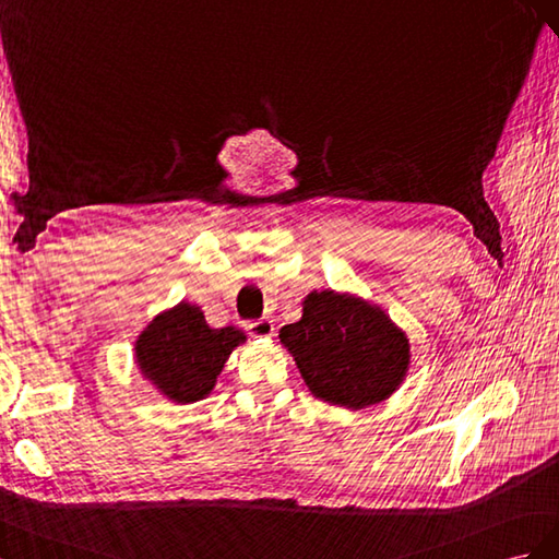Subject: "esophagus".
<instances>
[{
	"label": "esophagus",
	"mask_w": 559,
	"mask_h": 559,
	"mask_svg": "<svg viewBox=\"0 0 559 559\" xmlns=\"http://www.w3.org/2000/svg\"><path fill=\"white\" fill-rule=\"evenodd\" d=\"M248 330L252 337H271V334H274V323H271L269 318H260V321L248 323Z\"/></svg>",
	"instance_id": "esophagus-1"
}]
</instances>
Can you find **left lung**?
I'll return each mask as SVG.
<instances>
[{"instance_id": "1", "label": "left lung", "mask_w": 559, "mask_h": 559, "mask_svg": "<svg viewBox=\"0 0 559 559\" xmlns=\"http://www.w3.org/2000/svg\"><path fill=\"white\" fill-rule=\"evenodd\" d=\"M309 391L360 409L389 397L407 372L409 344L379 307L334 290L311 293L301 321L281 328Z\"/></svg>"}]
</instances>
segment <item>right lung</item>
Masks as SVG:
<instances>
[{"label": "right lung", "instance_id": "obj_1", "mask_svg": "<svg viewBox=\"0 0 559 559\" xmlns=\"http://www.w3.org/2000/svg\"><path fill=\"white\" fill-rule=\"evenodd\" d=\"M246 342L236 328H211L194 305H178L156 316L140 334L135 356L142 374L175 403L209 395L234 346Z\"/></svg>", "mask_w": 559, "mask_h": 559}]
</instances>
